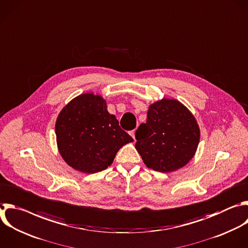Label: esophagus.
I'll use <instances>...</instances> for the list:
<instances>
[{
  "mask_svg": "<svg viewBox=\"0 0 248 248\" xmlns=\"http://www.w3.org/2000/svg\"><path fill=\"white\" fill-rule=\"evenodd\" d=\"M130 135H131V137L134 139V141H136V139H135V130H131V131H130Z\"/></svg>",
  "mask_w": 248,
  "mask_h": 248,
  "instance_id": "esophagus-1",
  "label": "esophagus"
}]
</instances>
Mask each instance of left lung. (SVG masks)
Here are the masks:
<instances>
[{
	"mask_svg": "<svg viewBox=\"0 0 248 248\" xmlns=\"http://www.w3.org/2000/svg\"><path fill=\"white\" fill-rule=\"evenodd\" d=\"M201 137L190 110L176 99L163 98L149 106L146 124L135 133V148L147 168L172 172L194 157Z\"/></svg>",
	"mask_w": 248,
	"mask_h": 248,
	"instance_id": "8db88e82",
	"label": "left lung"
}]
</instances>
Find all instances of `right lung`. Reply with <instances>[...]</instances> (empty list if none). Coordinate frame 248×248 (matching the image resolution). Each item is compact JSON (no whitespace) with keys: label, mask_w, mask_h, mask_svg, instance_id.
Instances as JSON below:
<instances>
[{"label":"right lung","mask_w":248,"mask_h":248,"mask_svg":"<svg viewBox=\"0 0 248 248\" xmlns=\"http://www.w3.org/2000/svg\"><path fill=\"white\" fill-rule=\"evenodd\" d=\"M59 154L74 170L95 173L111 166L118 151L133 141L107 111L106 100L87 93L72 99L55 123Z\"/></svg>","instance_id":"right-lung-1"}]
</instances>
